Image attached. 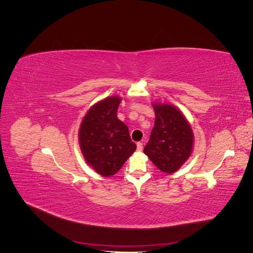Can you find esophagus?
<instances>
[{
	"label": "esophagus",
	"mask_w": 253,
	"mask_h": 253,
	"mask_svg": "<svg viewBox=\"0 0 253 253\" xmlns=\"http://www.w3.org/2000/svg\"><path fill=\"white\" fill-rule=\"evenodd\" d=\"M142 149H143L142 142H137V150H138V151L140 152V151H142Z\"/></svg>",
	"instance_id": "esophagus-1"
}]
</instances>
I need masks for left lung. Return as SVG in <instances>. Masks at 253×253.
Returning <instances> with one entry per match:
<instances>
[{
    "label": "left lung",
    "instance_id": "8db88e82",
    "mask_svg": "<svg viewBox=\"0 0 253 253\" xmlns=\"http://www.w3.org/2000/svg\"><path fill=\"white\" fill-rule=\"evenodd\" d=\"M155 124L143 152L160 171H177L190 157L193 132L183 115L170 104H153Z\"/></svg>",
    "mask_w": 253,
    "mask_h": 253
}]
</instances>
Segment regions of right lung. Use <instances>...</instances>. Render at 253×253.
<instances>
[{
    "label": "right lung",
    "mask_w": 253,
    "mask_h": 253,
    "mask_svg": "<svg viewBox=\"0 0 253 253\" xmlns=\"http://www.w3.org/2000/svg\"><path fill=\"white\" fill-rule=\"evenodd\" d=\"M119 97L99 101L84 116L79 142L85 162L97 173L110 177L116 174L136 150L127 126L117 118Z\"/></svg>",
    "instance_id": "obj_1"
}]
</instances>
